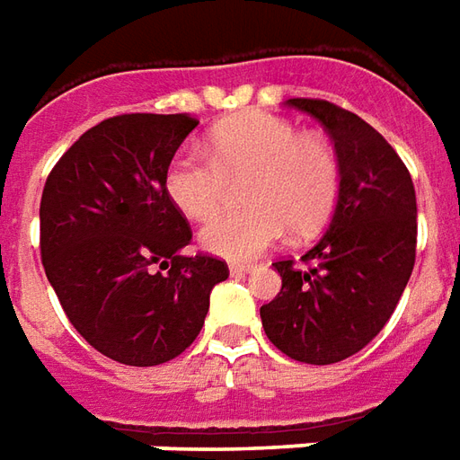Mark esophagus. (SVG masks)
Instances as JSON below:
<instances>
[{
	"label": "esophagus",
	"instance_id": "esophagus-1",
	"mask_svg": "<svg viewBox=\"0 0 460 460\" xmlns=\"http://www.w3.org/2000/svg\"><path fill=\"white\" fill-rule=\"evenodd\" d=\"M253 269L251 263H229V270L234 273V276H241V273H249V270Z\"/></svg>",
	"mask_w": 460,
	"mask_h": 460
}]
</instances>
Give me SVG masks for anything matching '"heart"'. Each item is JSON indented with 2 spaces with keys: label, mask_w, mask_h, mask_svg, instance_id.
Segmentation results:
<instances>
[{
  "label": "heart",
  "mask_w": 460,
  "mask_h": 460,
  "mask_svg": "<svg viewBox=\"0 0 460 460\" xmlns=\"http://www.w3.org/2000/svg\"><path fill=\"white\" fill-rule=\"evenodd\" d=\"M243 177L246 207L221 214L199 234L201 246L224 259H253L288 229L315 234L340 197V157L330 140L270 113L221 122L209 135V155L181 147L167 164L164 190L184 217L204 221L219 211L229 181Z\"/></svg>",
  "instance_id": "obj_1"
}]
</instances>
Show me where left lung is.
<instances>
[{
    "instance_id": "8db88e82",
    "label": "left lung",
    "mask_w": 460,
    "mask_h": 460,
    "mask_svg": "<svg viewBox=\"0 0 460 460\" xmlns=\"http://www.w3.org/2000/svg\"><path fill=\"white\" fill-rule=\"evenodd\" d=\"M290 108L323 122L340 157V197L328 231L300 261L283 259L280 293L261 308L263 330L290 359L332 365L369 345L392 318L416 261V194L394 147L320 98Z\"/></svg>"
}]
</instances>
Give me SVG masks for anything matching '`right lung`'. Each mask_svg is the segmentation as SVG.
<instances>
[{
	"mask_svg": "<svg viewBox=\"0 0 460 460\" xmlns=\"http://www.w3.org/2000/svg\"><path fill=\"white\" fill-rule=\"evenodd\" d=\"M199 125L187 113L98 122L61 155L41 194V263L66 318L120 365L170 362L197 340L226 261L181 256L187 217L164 172Z\"/></svg>",
	"mask_w": 460,
	"mask_h": 460,
	"instance_id": "right-lung-1",
	"label": "right lung"
}]
</instances>
